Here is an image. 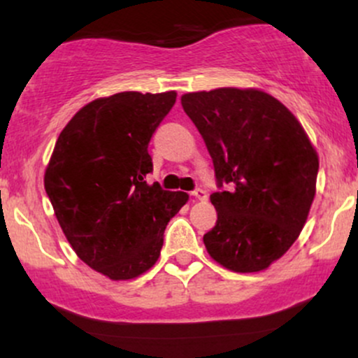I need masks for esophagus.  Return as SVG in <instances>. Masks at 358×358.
<instances>
[{
  "instance_id": "1",
  "label": "esophagus",
  "mask_w": 358,
  "mask_h": 358,
  "mask_svg": "<svg viewBox=\"0 0 358 358\" xmlns=\"http://www.w3.org/2000/svg\"><path fill=\"white\" fill-rule=\"evenodd\" d=\"M192 195L193 196H195V199L196 200H207V192H205V190H202V188H196V190H193L192 192Z\"/></svg>"
}]
</instances>
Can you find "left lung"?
Returning <instances> with one entry per match:
<instances>
[{
	"mask_svg": "<svg viewBox=\"0 0 358 358\" xmlns=\"http://www.w3.org/2000/svg\"><path fill=\"white\" fill-rule=\"evenodd\" d=\"M182 106L212 156L213 261L234 273L269 268L298 239L316 192L318 155L285 104L257 89L188 92ZM224 186L228 187L225 191Z\"/></svg>",
	"mask_w": 358,
	"mask_h": 358,
	"instance_id": "obj_1",
	"label": "left lung"
}]
</instances>
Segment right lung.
Listing matches in <instances>:
<instances>
[{
	"label": "right lung",
	"mask_w": 358,
	"mask_h": 358,
	"mask_svg": "<svg viewBox=\"0 0 358 358\" xmlns=\"http://www.w3.org/2000/svg\"><path fill=\"white\" fill-rule=\"evenodd\" d=\"M176 92H119L89 102L62 129L45 170V192L69 244L113 281L153 268L185 192L148 185V145Z\"/></svg>",
	"instance_id": "1"
}]
</instances>
